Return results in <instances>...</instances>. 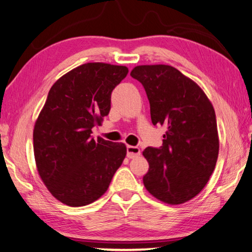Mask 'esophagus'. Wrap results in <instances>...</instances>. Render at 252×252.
<instances>
[{
  "label": "esophagus",
  "instance_id": "34e87169",
  "mask_svg": "<svg viewBox=\"0 0 252 252\" xmlns=\"http://www.w3.org/2000/svg\"><path fill=\"white\" fill-rule=\"evenodd\" d=\"M141 155V150L136 146H127V158H134Z\"/></svg>",
  "mask_w": 252,
  "mask_h": 252
}]
</instances>
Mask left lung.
Returning a JSON list of instances; mask_svg holds the SVG:
<instances>
[{"label": "left lung", "mask_w": 252, "mask_h": 252, "mask_svg": "<svg viewBox=\"0 0 252 252\" xmlns=\"http://www.w3.org/2000/svg\"><path fill=\"white\" fill-rule=\"evenodd\" d=\"M130 76L145 89L153 125H164L160 147L144 150V185L156 199L182 204L199 194L216 167L219 136L213 106L199 86L174 67L137 65Z\"/></svg>", "instance_id": "left-lung-1"}]
</instances>
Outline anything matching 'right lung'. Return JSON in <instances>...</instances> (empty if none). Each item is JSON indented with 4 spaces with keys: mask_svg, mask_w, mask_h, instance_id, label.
I'll return each mask as SVG.
<instances>
[{
    "mask_svg": "<svg viewBox=\"0 0 252 252\" xmlns=\"http://www.w3.org/2000/svg\"><path fill=\"white\" fill-rule=\"evenodd\" d=\"M128 68L102 63L81 64L58 79L33 130V151L41 179L69 207L98 200L126 156L123 143L92 135L110 110L111 93Z\"/></svg>",
    "mask_w": 252,
    "mask_h": 252,
    "instance_id": "add662e5",
    "label": "right lung"
}]
</instances>
